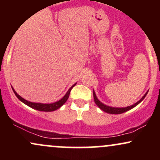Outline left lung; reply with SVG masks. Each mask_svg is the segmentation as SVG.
Segmentation results:
<instances>
[{"label": "left lung", "mask_w": 160, "mask_h": 160, "mask_svg": "<svg viewBox=\"0 0 160 160\" xmlns=\"http://www.w3.org/2000/svg\"><path fill=\"white\" fill-rule=\"evenodd\" d=\"M148 92H147L146 93H145V95L144 96L141 98L140 100L138 101V102H136L135 104H134L132 106H128V107H126V108H113V107H109V106H107L105 105V104H102V102H100V101L98 100V98H97L96 97V95H95V92L93 91V97H94V101L95 102V104L98 105V107L100 108V109H102V111L106 112V113H112V114H119V113H124V112L128 111V110L132 109V108H135V106L137 105V104H138L141 101L143 100L145 98V96H146L147 94H148Z\"/></svg>", "instance_id": "8db88e82"}]
</instances>
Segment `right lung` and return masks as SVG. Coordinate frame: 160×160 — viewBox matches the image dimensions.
Listing matches in <instances>:
<instances>
[{
    "label": "right lung",
    "instance_id": "add662e5",
    "mask_svg": "<svg viewBox=\"0 0 160 160\" xmlns=\"http://www.w3.org/2000/svg\"><path fill=\"white\" fill-rule=\"evenodd\" d=\"M76 85V83L74 84V85H73L71 86V88L68 89V91L67 92V93H66L65 96L63 97L62 99H60L59 101H58V102H55V103H52V104H42V103H34V102H28V101L25 100V99H24L23 98H22L21 96H20L19 95H18L17 93H16V92L13 89H12V91H13V92L15 93V95H16V97H17L19 99L21 102H22L24 104H25L26 105L29 106L30 108H34V109L35 110H38V111H56V110L58 109L60 107H62V105H63L66 102H67L68 98H69V95H70V92H71V89H72L74 86Z\"/></svg>",
    "mask_w": 160,
    "mask_h": 160
}]
</instances>
